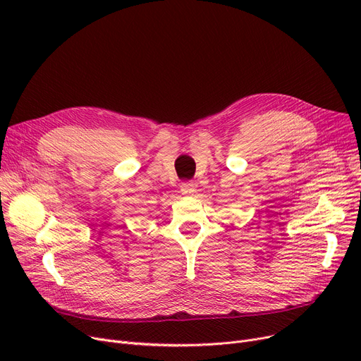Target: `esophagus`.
Wrapping results in <instances>:
<instances>
[{
  "mask_svg": "<svg viewBox=\"0 0 361 361\" xmlns=\"http://www.w3.org/2000/svg\"><path fill=\"white\" fill-rule=\"evenodd\" d=\"M180 190H181L183 196H192L195 193V184L190 183V181L183 183L181 187H180Z\"/></svg>",
  "mask_w": 361,
  "mask_h": 361,
  "instance_id": "34e87169",
  "label": "esophagus"
}]
</instances>
